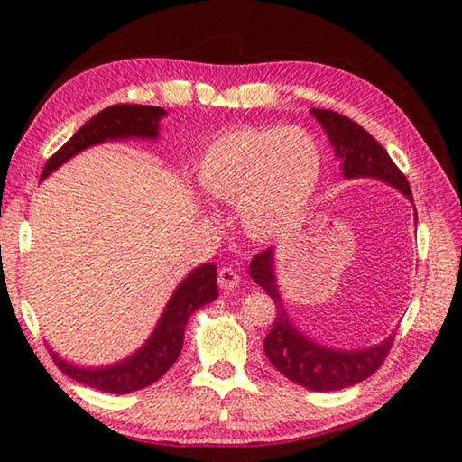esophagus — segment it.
Returning <instances> with one entry per match:
<instances>
[{
  "mask_svg": "<svg viewBox=\"0 0 462 462\" xmlns=\"http://www.w3.org/2000/svg\"><path fill=\"white\" fill-rule=\"evenodd\" d=\"M218 286L222 290H228V291H234L238 286H240V276L238 272L230 268V266H222L218 270Z\"/></svg>",
  "mask_w": 462,
  "mask_h": 462,
  "instance_id": "obj_1",
  "label": "esophagus"
}]
</instances>
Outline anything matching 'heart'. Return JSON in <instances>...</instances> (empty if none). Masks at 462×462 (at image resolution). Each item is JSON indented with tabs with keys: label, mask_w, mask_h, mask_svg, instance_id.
Wrapping results in <instances>:
<instances>
[{
	"label": "heart",
	"mask_w": 462,
	"mask_h": 462,
	"mask_svg": "<svg viewBox=\"0 0 462 462\" xmlns=\"http://www.w3.org/2000/svg\"><path fill=\"white\" fill-rule=\"evenodd\" d=\"M323 164L319 141L301 126H242L206 146L194 182L212 204L236 206L248 238L272 242L310 210Z\"/></svg>",
	"instance_id": "b5f03b06"
}]
</instances>
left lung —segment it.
Instances as JSON below:
<instances>
[{
	"mask_svg": "<svg viewBox=\"0 0 462 462\" xmlns=\"http://www.w3.org/2000/svg\"><path fill=\"white\" fill-rule=\"evenodd\" d=\"M310 113L328 134L343 179H373L385 182L413 204V194H411L405 174L361 125L329 109H311ZM250 278L263 288L278 310L273 328L263 339V351L282 375L301 387L310 391H339L356 385L379 369L383 359L387 357V351L393 346L395 331H391L383 341L359 349L323 346L306 336L291 321L283 303L276 273V248L262 252L252 260Z\"/></svg>",
	"mask_w": 462,
	"mask_h": 462,
	"instance_id": "left-lung-1",
	"label": "left lung"
}]
</instances>
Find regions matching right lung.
<instances>
[{
    "instance_id": "right-lung-1",
    "label": "right lung",
    "mask_w": 462,
    "mask_h": 462,
    "mask_svg": "<svg viewBox=\"0 0 462 462\" xmlns=\"http://www.w3.org/2000/svg\"><path fill=\"white\" fill-rule=\"evenodd\" d=\"M166 116L162 106L149 105H113L97 113L93 119L87 121L51 159L47 161L42 172L43 182L49 174H53L59 166H63L73 156L91 149V146L103 143H121V141H159L161 121ZM216 263H202V266L190 270L179 286L174 288L172 296L166 301L159 321L152 328L151 336L139 349L131 356L109 365H81L73 363L49 347V353L55 365L65 375L83 383L87 387L105 391V393H133L152 385L169 371L174 361L179 359L184 343V329L190 316L206 303L218 298V286H216Z\"/></svg>"
}]
</instances>
